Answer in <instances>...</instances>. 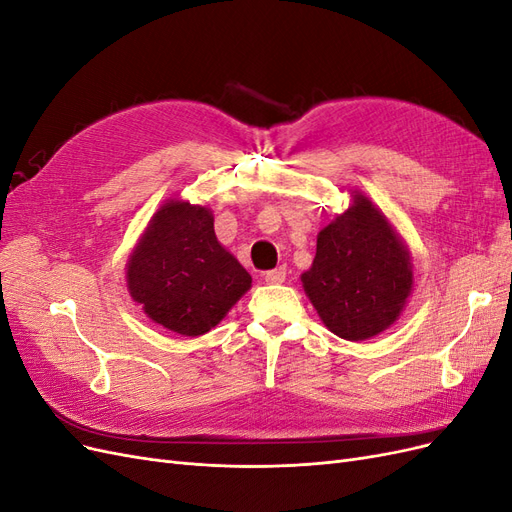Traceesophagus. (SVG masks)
Returning a JSON list of instances; mask_svg holds the SVG:
<instances>
[{"instance_id":"34e87169","label":"esophagus","mask_w":512,"mask_h":512,"mask_svg":"<svg viewBox=\"0 0 512 512\" xmlns=\"http://www.w3.org/2000/svg\"><path fill=\"white\" fill-rule=\"evenodd\" d=\"M284 280H286V267H277V269L265 273L267 284H282Z\"/></svg>"}]
</instances>
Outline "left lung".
<instances>
[{
	"label": "left lung",
	"mask_w": 512,
	"mask_h": 512,
	"mask_svg": "<svg viewBox=\"0 0 512 512\" xmlns=\"http://www.w3.org/2000/svg\"><path fill=\"white\" fill-rule=\"evenodd\" d=\"M412 260L386 215L363 192L318 232L316 258L301 275L331 333L363 342L389 329L412 292Z\"/></svg>",
	"instance_id": "8db88e82"
}]
</instances>
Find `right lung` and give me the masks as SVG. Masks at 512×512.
I'll use <instances>...</instances> for the list:
<instances>
[{"mask_svg": "<svg viewBox=\"0 0 512 512\" xmlns=\"http://www.w3.org/2000/svg\"><path fill=\"white\" fill-rule=\"evenodd\" d=\"M128 290L164 329L196 337L211 331L252 286V275L215 237L207 207L168 200L128 260Z\"/></svg>", "mask_w": 512, "mask_h": 512, "instance_id": "add662e5", "label": "right lung"}]
</instances>
